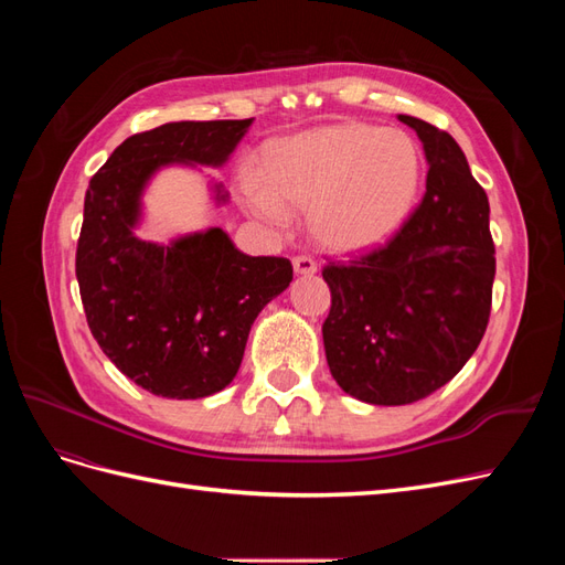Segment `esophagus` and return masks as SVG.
<instances>
[{"label": "esophagus", "mask_w": 565, "mask_h": 565, "mask_svg": "<svg viewBox=\"0 0 565 565\" xmlns=\"http://www.w3.org/2000/svg\"><path fill=\"white\" fill-rule=\"evenodd\" d=\"M292 266H295L297 276H313V273L318 270V264L311 259V256H295Z\"/></svg>", "instance_id": "1"}]
</instances>
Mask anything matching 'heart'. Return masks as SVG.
<instances>
[{
    "label": "heart",
    "mask_w": 565,
    "mask_h": 565,
    "mask_svg": "<svg viewBox=\"0 0 565 565\" xmlns=\"http://www.w3.org/2000/svg\"><path fill=\"white\" fill-rule=\"evenodd\" d=\"M419 148L401 129L341 122L301 131L268 150L264 177L245 172L247 207L273 228L311 210L316 241L337 254L386 245L415 210Z\"/></svg>",
    "instance_id": "heart-1"
}]
</instances>
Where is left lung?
Listing matches in <instances>:
<instances>
[{
  "mask_svg": "<svg viewBox=\"0 0 565 565\" xmlns=\"http://www.w3.org/2000/svg\"><path fill=\"white\" fill-rule=\"evenodd\" d=\"M424 146L429 172L419 207L391 241L322 278L328 365L349 396L407 405L448 384L488 328L494 245L488 195L448 131L398 115Z\"/></svg>",
  "mask_w": 565,
  "mask_h": 565,
  "instance_id": "1",
  "label": "left lung"
}]
</instances>
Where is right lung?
<instances>
[{
	"mask_svg": "<svg viewBox=\"0 0 565 565\" xmlns=\"http://www.w3.org/2000/svg\"><path fill=\"white\" fill-rule=\"evenodd\" d=\"M252 119L169 122L119 143L84 195L75 273L89 330L115 367L162 398L226 388L252 322L292 282L282 256H247L221 228L169 245L134 235L141 195L167 164L221 167ZM214 200L226 202L214 183Z\"/></svg>",
	"mask_w": 565,
	"mask_h": 565,
	"instance_id": "right-lung-1",
	"label": "right lung"
}]
</instances>
